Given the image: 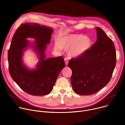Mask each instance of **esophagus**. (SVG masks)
Returning <instances> with one entry per match:
<instances>
[{
	"label": "esophagus",
	"instance_id": "esophagus-1",
	"mask_svg": "<svg viewBox=\"0 0 125 125\" xmlns=\"http://www.w3.org/2000/svg\"><path fill=\"white\" fill-rule=\"evenodd\" d=\"M64 61H65V65L66 66L68 65V60L67 58H64Z\"/></svg>",
	"mask_w": 125,
	"mask_h": 125
}]
</instances>
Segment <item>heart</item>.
Masks as SVG:
<instances>
[{
	"label": "heart",
	"mask_w": 125,
	"mask_h": 125,
	"mask_svg": "<svg viewBox=\"0 0 125 125\" xmlns=\"http://www.w3.org/2000/svg\"><path fill=\"white\" fill-rule=\"evenodd\" d=\"M92 45V40L82 34H71L60 39L56 43L54 48L68 50L70 58H77L86 53Z\"/></svg>",
	"instance_id": "obj_1"
}]
</instances>
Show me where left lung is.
<instances>
[{"label":"left lung","mask_w":125,"mask_h":125,"mask_svg":"<svg viewBox=\"0 0 125 125\" xmlns=\"http://www.w3.org/2000/svg\"><path fill=\"white\" fill-rule=\"evenodd\" d=\"M96 42L84 54L71 59V84L80 95L96 93L110 81L116 66V53L112 41L100 28H95Z\"/></svg>","instance_id":"obj_1"}]
</instances>
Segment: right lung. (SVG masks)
<instances>
[{
  "label": "right lung",
  "mask_w": 125,
  "mask_h": 125,
  "mask_svg": "<svg viewBox=\"0 0 125 125\" xmlns=\"http://www.w3.org/2000/svg\"><path fill=\"white\" fill-rule=\"evenodd\" d=\"M52 28L37 23H25L15 32L8 52L9 71L12 79L27 94L45 95L52 90L65 67L62 56L46 58L45 50L50 42ZM35 40L32 45L26 39ZM31 47L40 58L36 68L31 70L22 61L23 52Z\"/></svg>",
  "instance_id": "add662e5"
}]
</instances>
